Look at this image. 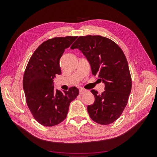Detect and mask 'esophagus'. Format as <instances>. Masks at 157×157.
<instances>
[{"label": "esophagus", "instance_id": "34e87169", "mask_svg": "<svg viewBox=\"0 0 157 157\" xmlns=\"http://www.w3.org/2000/svg\"><path fill=\"white\" fill-rule=\"evenodd\" d=\"M85 91H86V90H84V88H80L79 89V93H80V95L83 94V93H84Z\"/></svg>", "mask_w": 157, "mask_h": 157}]
</instances>
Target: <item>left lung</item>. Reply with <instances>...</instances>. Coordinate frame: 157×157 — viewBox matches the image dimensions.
Returning <instances> with one entry per match:
<instances>
[{
    "instance_id": "1",
    "label": "left lung",
    "mask_w": 157,
    "mask_h": 157,
    "mask_svg": "<svg viewBox=\"0 0 157 157\" xmlns=\"http://www.w3.org/2000/svg\"><path fill=\"white\" fill-rule=\"evenodd\" d=\"M86 56L92 73L105 84L99 94L92 90L94 103L87 107L90 118L99 124H110L121 117L132 89V78L126 56L115 42L100 35L79 36L71 46Z\"/></svg>"
}]
</instances>
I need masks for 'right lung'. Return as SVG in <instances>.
Returning <instances> with one entry per match:
<instances>
[{"label":"right lung","mask_w":157,"mask_h":157,"mask_svg":"<svg viewBox=\"0 0 157 157\" xmlns=\"http://www.w3.org/2000/svg\"><path fill=\"white\" fill-rule=\"evenodd\" d=\"M77 36L55 37L38 47L27 63L23 78L27 105L35 119L45 126H54L67 117L70 103L78 90H55L54 78L61 75L59 59Z\"/></svg>","instance_id":"add662e5"}]
</instances>
